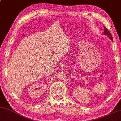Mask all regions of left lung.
<instances>
[{
    "label": "left lung",
    "mask_w": 121,
    "mask_h": 121,
    "mask_svg": "<svg viewBox=\"0 0 121 121\" xmlns=\"http://www.w3.org/2000/svg\"><path fill=\"white\" fill-rule=\"evenodd\" d=\"M104 35H107V36H108V38H109L110 39H111V40H112V41H113V38H112V35H111V33H110L109 31L107 29V28L105 27V26L104 27Z\"/></svg>",
    "instance_id": "left-lung-1"
}]
</instances>
